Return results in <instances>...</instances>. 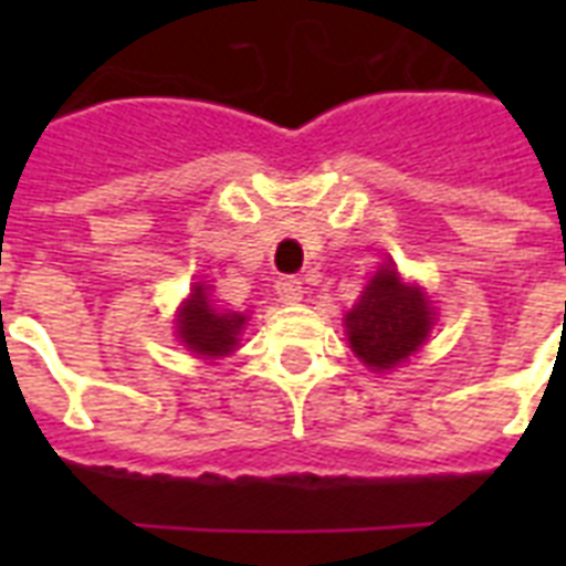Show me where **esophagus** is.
I'll use <instances>...</instances> for the list:
<instances>
[{
	"label": "esophagus",
	"mask_w": 566,
	"mask_h": 566,
	"mask_svg": "<svg viewBox=\"0 0 566 566\" xmlns=\"http://www.w3.org/2000/svg\"><path fill=\"white\" fill-rule=\"evenodd\" d=\"M275 293H279V300L284 305H296L302 302V282L300 279H293V275H282L279 282H275Z\"/></svg>",
	"instance_id": "esophagus-1"
}]
</instances>
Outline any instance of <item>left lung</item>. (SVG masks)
Instances as JSON below:
<instances>
[{"mask_svg":"<svg viewBox=\"0 0 566 566\" xmlns=\"http://www.w3.org/2000/svg\"><path fill=\"white\" fill-rule=\"evenodd\" d=\"M349 349L370 370H394L405 364L426 340L434 326L429 296L417 284L402 282L396 266L381 264L361 300L344 317Z\"/></svg>","mask_w":566,"mask_h":566,"instance_id":"left-lung-1","label":"left lung"}]
</instances>
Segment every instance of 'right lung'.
<instances>
[{
    "label": "right lung",
    "mask_w": 566,
    "mask_h": 566,
    "mask_svg": "<svg viewBox=\"0 0 566 566\" xmlns=\"http://www.w3.org/2000/svg\"><path fill=\"white\" fill-rule=\"evenodd\" d=\"M247 319L249 314L243 311L220 308L211 300V284L196 282L176 314V337L199 358H222L238 349Z\"/></svg>",
    "instance_id": "1"
}]
</instances>
